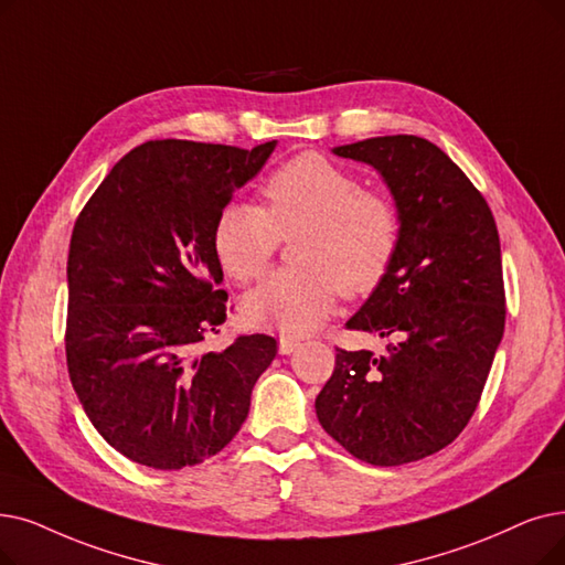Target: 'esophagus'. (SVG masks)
I'll return each mask as SVG.
<instances>
[{
    "mask_svg": "<svg viewBox=\"0 0 565 565\" xmlns=\"http://www.w3.org/2000/svg\"><path fill=\"white\" fill-rule=\"evenodd\" d=\"M300 349V341L292 337H279V353L281 355H290Z\"/></svg>",
    "mask_w": 565,
    "mask_h": 565,
    "instance_id": "34e87169",
    "label": "esophagus"
}]
</instances>
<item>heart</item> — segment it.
<instances>
[{"label":"heart","mask_w":565,"mask_h":565,"mask_svg":"<svg viewBox=\"0 0 565 565\" xmlns=\"http://www.w3.org/2000/svg\"><path fill=\"white\" fill-rule=\"evenodd\" d=\"M265 210L231 203L216 216L214 254L235 281L258 279L281 237H296L292 260L242 300L256 328L309 334L326 323L339 288L347 296L374 290L397 256L402 216L387 193L326 157L300 154L263 184Z\"/></svg>","instance_id":"heart-1"}]
</instances>
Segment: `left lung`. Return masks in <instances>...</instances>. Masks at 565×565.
Masks as SVG:
<instances>
[{
  "label": "left lung",
  "instance_id": "1",
  "mask_svg": "<svg viewBox=\"0 0 565 565\" xmlns=\"http://www.w3.org/2000/svg\"><path fill=\"white\" fill-rule=\"evenodd\" d=\"M332 154L372 166L399 210L397 256L347 323L397 343L381 358L337 349L316 415L366 463L418 461L471 420L503 339L499 231L480 191L425 138L379 136Z\"/></svg>",
  "mask_w": 565,
  "mask_h": 565
}]
</instances>
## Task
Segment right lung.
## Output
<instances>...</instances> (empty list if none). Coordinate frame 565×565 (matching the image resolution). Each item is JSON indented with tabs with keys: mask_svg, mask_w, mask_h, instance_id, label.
<instances>
[{
	"mask_svg": "<svg viewBox=\"0 0 565 565\" xmlns=\"http://www.w3.org/2000/svg\"><path fill=\"white\" fill-rule=\"evenodd\" d=\"M275 147L142 142L113 166L73 226L68 376L96 431L136 463L178 471L224 450L277 355L267 334L205 349L228 313L216 288V216Z\"/></svg>",
	"mask_w": 565,
	"mask_h": 565,
	"instance_id": "right-lung-1",
	"label": "right lung"
}]
</instances>
